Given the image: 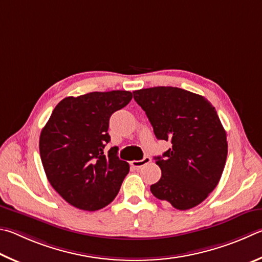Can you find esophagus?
Wrapping results in <instances>:
<instances>
[{"mask_svg": "<svg viewBox=\"0 0 262 262\" xmlns=\"http://www.w3.org/2000/svg\"><path fill=\"white\" fill-rule=\"evenodd\" d=\"M149 162H150V158L145 157L143 160H139V161H136V160H135V161H131V166L136 168V169H139V168L144 167L145 164H147Z\"/></svg>", "mask_w": 262, "mask_h": 262, "instance_id": "34e87169", "label": "esophagus"}]
</instances>
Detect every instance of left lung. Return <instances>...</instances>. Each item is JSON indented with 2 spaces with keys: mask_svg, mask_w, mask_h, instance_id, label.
Returning a JSON list of instances; mask_svg holds the SVG:
<instances>
[{
  "mask_svg": "<svg viewBox=\"0 0 262 262\" xmlns=\"http://www.w3.org/2000/svg\"><path fill=\"white\" fill-rule=\"evenodd\" d=\"M159 140L171 148L154 158L162 171L150 192L186 210L203 203L219 184L228 154L227 134L215 108L204 96L171 86L134 92Z\"/></svg>",
  "mask_w": 262,
  "mask_h": 262,
  "instance_id": "8db88e82",
  "label": "left lung"
}]
</instances>
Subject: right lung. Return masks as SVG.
Here are the masks:
<instances>
[{
  "label": "right lung",
  "mask_w": 262,
  "mask_h": 262,
  "mask_svg": "<svg viewBox=\"0 0 262 262\" xmlns=\"http://www.w3.org/2000/svg\"><path fill=\"white\" fill-rule=\"evenodd\" d=\"M128 91L92 92L59 102L42 128L39 149L50 185L73 207L94 212L117 195L130 167L108 153L109 118L130 102Z\"/></svg>",
  "instance_id": "obj_1"
}]
</instances>
